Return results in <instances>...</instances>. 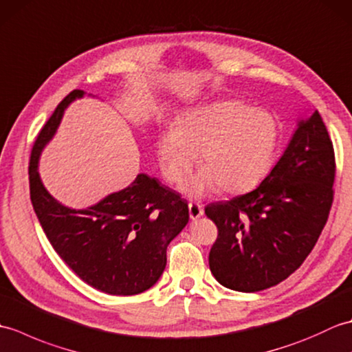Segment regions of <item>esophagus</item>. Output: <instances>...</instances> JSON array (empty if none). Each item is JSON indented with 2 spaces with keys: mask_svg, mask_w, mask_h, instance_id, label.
Here are the masks:
<instances>
[{
  "mask_svg": "<svg viewBox=\"0 0 352 352\" xmlns=\"http://www.w3.org/2000/svg\"><path fill=\"white\" fill-rule=\"evenodd\" d=\"M203 214H204L203 206L198 204V203H189V216H190L192 221L199 219Z\"/></svg>",
  "mask_w": 352,
  "mask_h": 352,
  "instance_id": "esophagus-1",
  "label": "esophagus"
}]
</instances>
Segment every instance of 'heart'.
I'll return each mask as SVG.
<instances>
[{
  "label": "heart",
  "mask_w": 352,
  "mask_h": 352,
  "mask_svg": "<svg viewBox=\"0 0 352 352\" xmlns=\"http://www.w3.org/2000/svg\"><path fill=\"white\" fill-rule=\"evenodd\" d=\"M278 144L272 113L241 101H214L186 111L175 126L157 139L164 178L182 183L199 154V169L183 184L186 195L198 198L221 189L252 190L267 175Z\"/></svg>",
  "instance_id": "b5f03b06"
}]
</instances>
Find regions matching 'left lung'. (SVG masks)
<instances>
[{"label": "left lung", "mask_w": 352, "mask_h": 352, "mask_svg": "<svg viewBox=\"0 0 352 352\" xmlns=\"http://www.w3.org/2000/svg\"><path fill=\"white\" fill-rule=\"evenodd\" d=\"M334 151L315 110L296 124L269 175L245 195L206 207L218 227L208 254L223 287L258 292L286 280L318 242L333 203Z\"/></svg>", "instance_id": "left-lung-1"}]
</instances>
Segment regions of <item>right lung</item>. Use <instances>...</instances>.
I'll list each match as a JSON object with an SVG mask.
<instances>
[{
	"label": "right lung",
	"mask_w": 352,
	"mask_h": 352,
	"mask_svg": "<svg viewBox=\"0 0 352 352\" xmlns=\"http://www.w3.org/2000/svg\"><path fill=\"white\" fill-rule=\"evenodd\" d=\"M85 95L72 91L37 136L28 168L30 197L52 248L81 280L109 295H138L153 287L166 267L168 245L189 222L188 203L146 174L86 208H71L51 195L39 174L42 151L65 110Z\"/></svg>",
	"instance_id": "right-lung-1"
}]
</instances>
